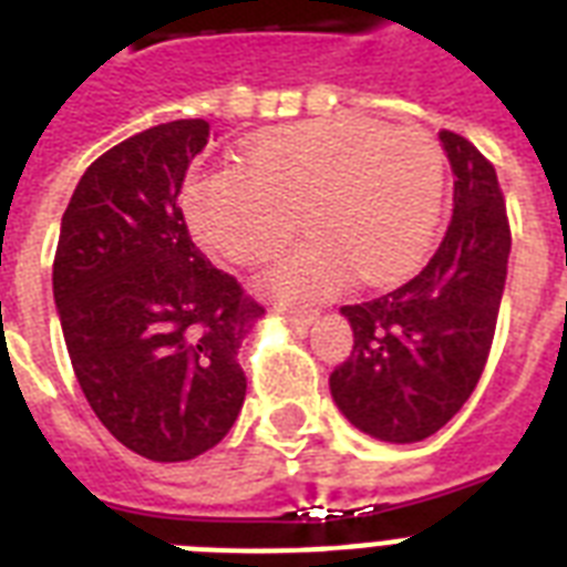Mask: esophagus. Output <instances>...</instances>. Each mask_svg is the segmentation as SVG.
<instances>
[{
    "instance_id": "esophagus-1",
    "label": "esophagus",
    "mask_w": 567,
    "mask_h": 567,
    "mask_svg": "<svg viewBox=\"0 0 567 567\" xmlns=\"http://www.w3.org/2000/svg\"><path fill=\"white\" fill-rule=\"evenodd\" d=\"M276 315H282V320H288V323H293L297 329H306L315 320V315L311 311H293V309H276Z\"/></svg>"
}]
</instances>
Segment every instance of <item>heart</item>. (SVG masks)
I'll return each instance as SVG.
<instances>
[{
  "label": "heart",
  "instance_id": "heart-1",
  "mask_svg": "<svg viewBox=\"0 0 567 567\" xmlns=\"http://www.w3.org/2000/svg\"><path fill=\"white\" fill-rule=\"evenodd\" d=\"M444 182V153L426 128L318 120L249 141L244 167L194 176L185 214L214 256L252 265L285 247L306 212L318 235L276 258L261 288L320 302L355 274L371 288L409 279L435 238Z\"/></svg>",
  "mask_w": 567,
  "mask_h": 567
}]
</instances>
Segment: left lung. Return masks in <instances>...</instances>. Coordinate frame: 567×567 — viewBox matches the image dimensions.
Segmentation results:
<instances>
[{
	"label": "left lung",
	"instance_id": "8db88e82",
	"mask_svg": "<svg viewBox=\"0 0 567 567\" xmlns=\"http://www.w3.org/2000/svg\"><path fill=\"white\" fill-rule=\"evenodd\" d=\"M453 167V220L421 274L344 306L353 353L329 388L347 421L379 441L430 439L474 394L501 315L512 229L494 164L441 128Z\"/></svg>",
	"mask_w": 567,
	"mask_h": 567
}]
</instances>
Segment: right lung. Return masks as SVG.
Instances as JSON below:
<instances>
[{"label": "right lung", "mask_w": 567, "mask_h": 567, "mask_svg": "<svg viewBox=\"0 0 567 567\" xmlns=\"http://www.w3.org/2000/svg\"><path fill=\"white\" fill-rule=\"evenodd\" d=\"M205 120L111 146L61 217L52 291L75 379L137 456L188 462L231 430L247 377L238 347L265 306L190 240L179 194Z\"/></svg>", "instance_id": "1"}]
</instances>
